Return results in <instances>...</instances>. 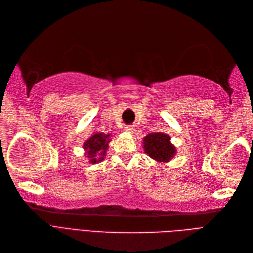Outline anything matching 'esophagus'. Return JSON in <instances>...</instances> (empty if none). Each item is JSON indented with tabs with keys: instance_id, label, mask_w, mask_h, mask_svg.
Returning <instances> with one entry per match:
<instances>
[{
	"instance_id": "esophagus-1",
	"label": "esophagus",
	"mask_w": 253,
	"mask_h": 253,
	"mask_svg": "<svg viewBox=\"0 0 253 253\" xmlns=\"http://www.w3.org/2000/svg\"><path fill=\"white\" fill-rule=\"evenodd\" d=\"M125 130H126L127 132H132V131H133V127L130 126V125H129V126H126V127H125Z\"/></svg>"
}]
</instances>
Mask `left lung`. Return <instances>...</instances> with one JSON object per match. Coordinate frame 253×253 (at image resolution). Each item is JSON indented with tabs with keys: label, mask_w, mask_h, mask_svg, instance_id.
I'll return each instance as SVG.
<instances>
[{
	"label": "left lung",
	"mask_w": 253,
	"mask_h": 253,
	"mask_svg": "<svg viewBox=\"0 0 253 253\" xmlns=\"http://www.w3.org/2000/svg\"><path fill=\"white\" fill-rule=\"evenodd\" d=\"M145 152L153 160L168 162L175 154V147L170 143V137L164 133H150L144 138Z\"/></svg>",
	"instance_id": "8db88e82"
}]
</instances>
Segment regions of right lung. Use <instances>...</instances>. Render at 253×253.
I'll use <instances>...</instances> for the list:
<instances>
[{
    "label": "right lung",
    "instance_id": "obj_1",
    "mask_svg": "<svg viewBox=\"0 0 253 253\" xmlns=\"http://www.w3.org/2000/svg\"><path fill=\"white\" fill-rule=\"evenodd\" d=\"M108 142L109 135L103 133H95L87 142H85L84 148L88 151V157L91 159V163H96L97 161L103 160L106 149L108 148Z\"/></svg>",
    "mask_w": 253,
    "mask_h": 253
}]
</instances>
